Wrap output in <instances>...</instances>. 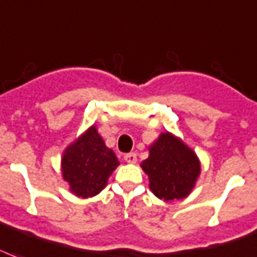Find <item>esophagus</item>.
Returning a JSON list of instances; mask_svg holds the SVG:
<instances>
[{
    "label": "esophagus",
    "mask_w": 257,
    "mask_h": 257,
    "mask_svg": "<svg viewBox=\"0 0 257 257\" xmlns=\"http://www.w3.org/2000/svg\"><path fill=\"white\" fill-rule=\"evenodd\" d=\"M124 160H125V162H126V163H131V164L136 163V162H137L136 154H135V152H131V154H126V155H125V156H124Z\"/></svg>",
    "instance_id": "obj_1"
}]
</instances>
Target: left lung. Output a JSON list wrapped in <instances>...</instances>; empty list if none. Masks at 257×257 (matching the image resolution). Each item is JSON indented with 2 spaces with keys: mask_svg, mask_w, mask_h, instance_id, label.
Instances as JSON below:
<instances>
[{
  "mask_svg": "<svg viewBox=\"0 0 257 257\" xmlns=\"http://www.w3.org/2000/svg\"><path fill=\"white\" fill-rule=\"evenodd\" d=\"M140 167L150 179L151 191L166 202L187 198L201 175V162L185 142L162 132L148 148Z\"/></svg>",
  "mask_w": 257,
  "mask_h": 257,
  "instance_id": "obj_1",
  "label": "left lung"
}]
</instances>
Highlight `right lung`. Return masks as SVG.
<instances>
[{"label":"right lung","instance_id":"add662e5","mask_svg":"<svg viewBox=\"0 0 257 257\" xmlns=\"http://www.w3.org/2000/svg\"><path fill=\"white\" fill-rule=\"evenodd\" d=\"M120 162L107 148L95 125L70 143L62 154L60 170L70 191L79 198H91L102 191Z\"/></svg>","mask_w":257,"mask_h":257}]
</instances>
